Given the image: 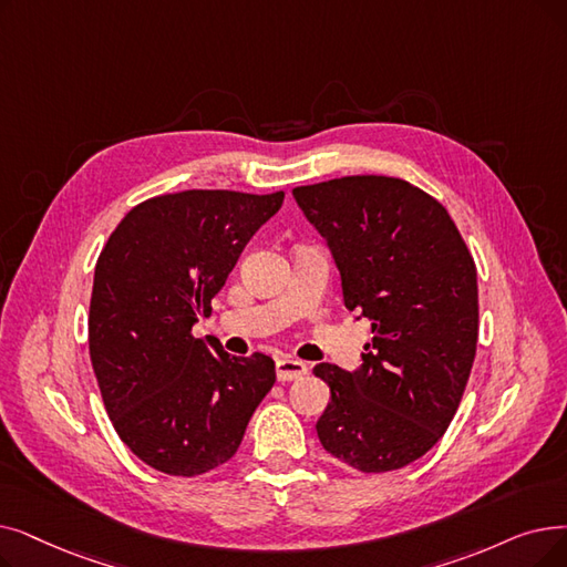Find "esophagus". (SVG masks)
Instances as JSON below:
<instances>
[{"label": "esophagus", "mask_w": 567, "mask_h": 567, "mask_svg": "<svg viewBox=\"0 0 567 567\" xmlns=\"http://www.w3.org/2000/svg\"><path fill=\"white\" fill-rule=\"evenodd\" d=\"M276 375L280 382H291V380H301L303 375H308V365L299 359L291 357H282L276 363Z\"/></svg>", "instance_id": "34e87169"}]
</instances>
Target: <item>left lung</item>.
<instances>
[{"mask_svg": "<svg viewBox=\"0 0 567 567\" xmlns=\"http://www.w3.org/2000/svg\"><path fill=\"white\" fill-rule=\"evenodd\" d=\"M329 243L344 308L373 327L359 371L317 363L331 389L317 437L361 473L424 456L458 410L477 350V268L454 219L401 178L344 176L293 187Z\"/></svg>", "mask_w": 567, "mask_h": 567, "instance_id": "obj_1", "label": "left lung"}]
</instances>
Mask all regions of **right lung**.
Listing matches in <instances>:
<instances>
[{
  "mask_svg": "<svg viewBox=\"0 0 567 567\" xmlns=\"http://www.w3.org/2000/svg\"><path fill=\"white\" fill-rule=\"evenodd\" d=\"M285 192L185 189L134 206L96 259L90 359L120 440L151 467L196 477L227 463L276 363L194 338L215 293Z\"/></svg>",
  "mask_w": 567,
  "mask_h": 567,
  "instance_id": "1",
  "label": "right lung"
}]
</instances>
